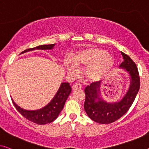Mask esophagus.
<instances>
[{
  "label": "esophagus",
  "instance_id": "1",
  "mask_svg": "<svg viewBox=\"0 0 149 149\" xmlns=\"http://www.w3.org/2000/svg\"><path fill=\"white\" fill-rule=\"evenodd\" d=\"M81 87H82L81 84H80L79 83H75L72 86V90H80V89H81Z\"/></svg>",
  "mask_w": 149,
  "mask_h": 149
}]
</instances>
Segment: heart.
I'll return each mask as SVG.
<instances>
[{"label": "heart", "instance_id": "obj_1", "mask_svg": "<svg viewBox=\"0 0 149 149\" xmlns=\"http://www.w3.org/2000/svg\"><path fill=\"white\" fill-rule=\"evenodd\" d=\"M73 64L65 62V68L71 75L77 72V68L87 67L86 75L90 80L95 81L102 77L114 64V58L106 50L90 47L81 50L73 57Z\"/></svg>", "mask_w": 149, "mask_h": 149}]
</instances>
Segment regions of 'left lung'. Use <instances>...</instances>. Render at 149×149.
<instances>
[{"instance_id":"obj_1","label":"left lung","mask_w":149,"mask_h":149,"mask_svg":"<svg viewBox=\"0 0 149 149\" xmlns=\"http://www.w3.org/2000/svg\"><path fill=\"white\" fill-rule=\"evenodd\" d=\"M124 61L120 68L124 69L130 75V87L121 100L116 102H107L99 96L100 86L98 82H93L85 88L86 100L84 109L92 120L100 124H110L125 114L134 101L140 88V77L138 68L132 59L121 52Z\"/></svg>"}]
</instances>
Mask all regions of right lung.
<instances>
[{
  "instance_id": "add662e5",
  "label": "right lung",
  "mask_w": 149,
  "mask_h": 149,
  "mask_svg": "<svg viewBox=\"0 0 149 149\" xmlns=\"http://www.w3.org/2000/svg\"><path fill=\"white\" fill-rule=\"evenodd\" d=\"M55 45V44L39 45L34 48L27 49L25 50L21 53L30 52V51H33L35 49H53V47ZM71 92H72V88L70 86V84L67 83V82L61 83L58 91H57L56 94L55 95V96L52 100V101L47 105H46L45 107L37 110H25L15 104L13 99L12 101L15 107L16 108L18 112L22 116H23L25 118L29 120L31 122L42 125V124L52 123L53 121H54L58 117L59 113L63 110L66 100L68 99V96H70Z\"/></svg>"
}]
</instances>
